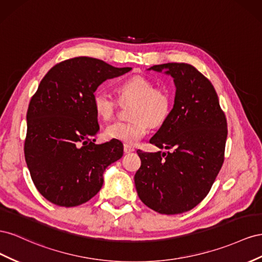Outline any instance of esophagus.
<instances>
[{
  "label": "esophagus",
  "instance_id": "1",
  "mask_svg": "<svg viewBox=\"0 0 262 262\" xmlns=\"http://www.w3.org/2000/svg\"><path fill=\"white\" fill-rule=\"evenodd\" d=\"M135 149H134V147L129 146V145H124V152L125 154H129V152H133Z\"/></svg>",
  "mask_w": 262,
  "mask_h": 262
}]
</instances>
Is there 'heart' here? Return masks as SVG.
Listing matches in <instances>:
<instances>
[{
  "label": "heart",
  "mask_w": 262,
  "mask_h": 262,
  "mask_svg": "<svg viewBox=\"0 0 262 262\" xmlns=\"http://www.w3.org/2000/svg\"><path fill=\"white\" fill-rule=\"evenodd\" d=\"M121 102H133L130 122H115L107 126L105 135L110 139L119 140L133 146L143 139L149 125L161 126L167 122L173 108V95L167 88L156 86V83L144 76H133L116 86ZM96 115L110 121L116 114L118 101L103 90H96L92 98Z\"/></svg>",
  "instance_id": "heart-1"
}]
</instances>
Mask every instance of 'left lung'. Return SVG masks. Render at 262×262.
<instances>
[{
  "instance_id": "left-lung-1",
  "label": "left lung",
  "mask_w": 262,
  "mask_h": 262,
  "mask_svg": "<svg viewBox=\"0 0 262 262\" xmlns=\"http://www.w3.org/2000/svg\"><path fill=\"white\" fill-rule=\"evenodd\" d=\"M173 78L172 112L150 143L168 154L137 150L135 186L141 202L160 214L188 212L207 195L224 162L227 121L211 81L183 62L157 64Z\"/></svg>"
}]
</instances>
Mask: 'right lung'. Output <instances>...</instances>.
<instances>
[{"instance_id":"obj_1","label":"right lung","mask_w":262,"mask_h":262,"mask_svg":"<svg viewBox=\"0 0 262 262\" xmlns=\"http://www.w3.org/2000/svg\"><path fill=\"white\" fill-rule=\"evenodd\" d=\"M130 70L76 57L55 64L40 81L27 110L24 154L36 189L51 203L72 207L91 200L104 171L122 158L119 140L95 145L91 139L100 128L92 98L102 82Z\"/></svg>"}]
</instances>
